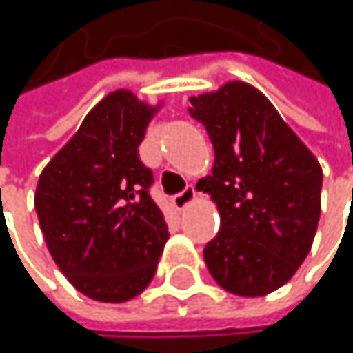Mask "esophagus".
<instances>
[{
    "mask_svg": "<svg viewBox=\"0 0 353 353\" xmlns=\"http://www.w3.org/2000/svg\"><path fill=\"white\" fill-rule=\"evenodd\" d=\"M194 198H196V188L194 185H185L179 194L174 196V206H176L177 210H181L183 206H188L190 202H194Z\"/></svg>",
    "mask_w": 353,
    "mask_h": 353,
    "instance_id": "34e87169",
    "label": "esophagus"
}]
</instances>
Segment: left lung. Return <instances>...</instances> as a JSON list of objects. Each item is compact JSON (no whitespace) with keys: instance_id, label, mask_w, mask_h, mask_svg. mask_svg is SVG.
Returning a JSON list of instances; mask_svg holds the SVG:
<instances>
[{"instance_id":"1","label":"left lung","mask_w":353,"mask_h":353,"mask_svg":"<svg viewBox=\"0 0 353 353\" xmlns=\"http://www.w3.org/2000/svg\"><path fill=\"white\" fill-rule=\"evenodd\" d=\"M190 104L214 147L212 176L200 179L221 214V231L204 247L206 268L231 294H270L311 251L321 214V165L249 83H225Z\"/></svg>"}]
</instances>
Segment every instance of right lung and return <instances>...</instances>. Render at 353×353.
I'll return each instance as SVG.
<instances>
[{
  "instance_id": "1",
  "label": "right lung",
  "mask_w": 353,
  "mask_h": 353,
  "mask_svg": "<svg viewBox=\"0 0 353 353\" xmlns=\"http://www.w3.org/2000/svg\"><path fill=\"white\" fill-rule=\"evenodd\" d=\"M157 108L118 90L94 108L38 177L34 208L46 247L85 296L126 303L153 280L170 237L139 145Z\"/></svg>"
}]
</instances>
